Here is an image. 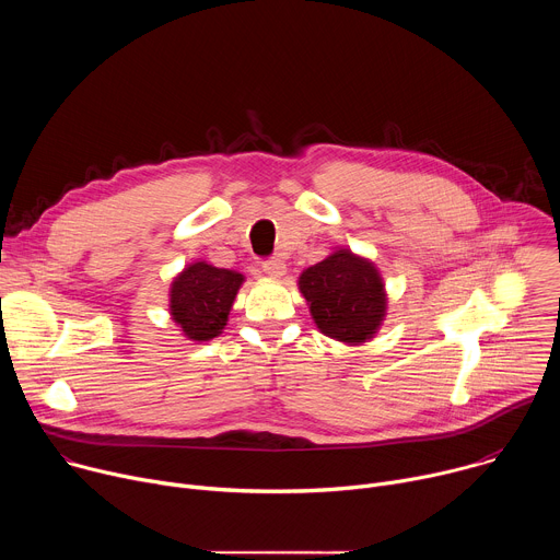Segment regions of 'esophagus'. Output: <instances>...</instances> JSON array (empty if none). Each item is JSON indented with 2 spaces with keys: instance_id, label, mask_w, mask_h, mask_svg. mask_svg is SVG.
<instances>
[{
  "instance_id": "obj_1",
  "label": "esophagus",
  "mask_w": 560,
  "mask_h": 560,
  "mask_svg": "<svg viewBox=\"0 0 560 560\" xmlns=\"http://www.w3.org/2000/svg\"><path fill=\"white\" fill-rule=\"evenodd\" d=\"M264 272L272 279H281L285 275V264L281 259H268L264 261Z\"/></svg>"
}]
</instances>
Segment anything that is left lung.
<instances>
[{"mask_svg":"<svg viewBox=\"0 0 560 560\" xmlns=\"http://www.w3.org/2000/svg\"><path fill=\"white\" fill-rule=\"evenodd\" d=\"M299 288L318 330L343 343L357 346L372 339L385 316L378 270L350 250H337L303 270Z\"/></svg>","mask_w":560,"mask_h":560,"instance_id":"left-lung-1","label":"left lung"}]
</instances>
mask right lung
<instances>
[{"label": "right lung", "instance_id": "obj_1", "mask_svg": "<svg viewBox=\"0 0 560 560\" xmlns=\"http://www.w3.org/2000/svg\"><path fill=\"white\" fill-rule=\"evenodd\" d=\"M244 275L197 261L171 288V314L192 341L214 339L225 322Z\"/></svg>", "mask_w": 560, "mask_h": 560}]
</instances>
